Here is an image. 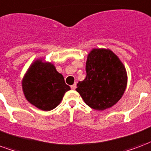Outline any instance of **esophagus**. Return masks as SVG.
<instances>
[{
	"instance_id": "esophagus-1",
	"label": "esophagus",
	"mask_w": 151,
	"mask_h": 151,
	"mask_svg": "<svg viewBox=\"0 0 151 151\" xmlns=\"http://www.w3.org/2000/svg\"><path fill=\"white\" fill-rule=\"evenodd\" d=\"M76 87H77V85H76V83H74V84L71 86V89H72V90H75Z\"/></svg>"
}]
</instances>
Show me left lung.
<instances>
[{
    "label": "left lung",
    "instance_id": "8db88e82",
    "mask_svg": "<svg viewBox=\"0 0 151 151\" xmlns=\"http://www.w3.org/2000/svg\"><path fill=\"white\" fill-rule=\"evenodd\" d=\"M86 77L78 83L87 106L95 110L112 107L122 98L127 86L126 67L112 50L94 48L88 53Z\"/></svg>",
    "mask_w": 151,
    "mask_h": 151
}]
</instances>
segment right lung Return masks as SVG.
Listing matches in <instances>:
<instances>
[{
	"label": "right lung",
	"mask_w": 151,
	"mask_h": 151,
	"mask_svg": "<svg viewBox=\"0 0 151 151\" xmlns=\"http://www.w3.org/2000/svg\"><path fill=\"white\" fill-rule=\"evenodd\" d=\"M22 86L26 100L44 111L56 108L61 103L65 93L70 90L55 65L45 61L43 58L31 63L22 78Z\"/></svg>",
	"instance_id": "add662e5"
}]
</instances>
